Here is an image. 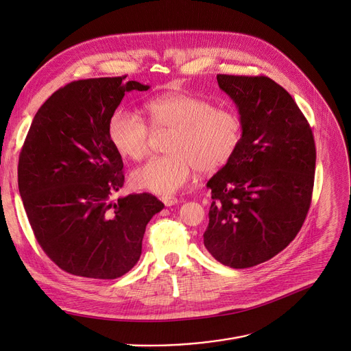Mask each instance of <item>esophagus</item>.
Here are the masks:
<instances>
[{
  "instance_id": "1",
  "label": "esophagus",
  "mask_w": 351,
  "mask_h": 351,
  "mask_svg": "<svg viewBox=\"0 0 351 351\" xmlns=\"http://www.w3.org/2000/svg\"><path fill=\"white\" fill-rule=\"evenodd\" d=\"M161 200H162V203H164L167 207L175 206V204H178V202H179V200H178L176 197H173V196H162Z\"/></svg>"
}]
</instances>
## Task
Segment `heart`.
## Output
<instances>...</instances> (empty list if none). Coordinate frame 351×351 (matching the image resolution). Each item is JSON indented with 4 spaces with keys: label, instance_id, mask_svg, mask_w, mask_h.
Masks as SVG:
<instances>
[{
    "label": "heart",
    "instance_id": "heart-1",
    "mask_svg": "<svg viewBox=\"0 0 351 351\" xmlns=\"http://www.w3.org/2000/svg\"><path fill=\"white\" fill-rule=\"evenodd\" d=\"M149 124L137 113L120 109L109 121V138L124 158L141 159L155 133L172 132L165 156H154L133 171V187L155 195L180 190L195 171L214 173L234 156L242 133L239 116L187 93H171L145 105Z\"/></svg>",
    "mask_w": 351,
    "mask_h": 351
}]
</instances>
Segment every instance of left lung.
<instances>
[{
	"label": "left lung",
	"instance_id": "obj_1",
	"mask_svg": "<svg viewBox=\"0 0 351 351\" xmlns=\"http://www.w3.org/2000/svg\"><path fill=\"white\" fill-rule=\"evenodd\" d=\"M235 102L242 136L208 182L211 207L204 246L219 263L246 269L281 252L300 232L313 189L316 149L291 95L259 75H217Z\"/></svg>",
	"mask_w": 351,
	"mask_h": 351
}]
</instances>
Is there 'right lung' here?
<instances>
[{
  "label": "right lung",
  "instance_id": "obj_1",
  "mask_svg": "<svg viewBox=\"0 0 351 351\" xmlns=\"http://www.w3.org/2000/svg\"><path fill=\"white\" fill-rule=\"evenodd\" d=\"M148 89L125 75L74 81L30 124L19 154V195L39 245L70 274L112 280L132 270L147 224L164 208L149 193L112 200L124 175L109 121L125 92Z\"/></svg>",
  "mask_w": 351,
  "mask_h": 351
}]
</instances>
